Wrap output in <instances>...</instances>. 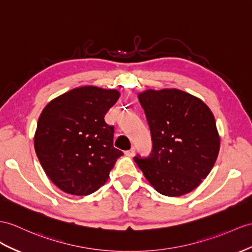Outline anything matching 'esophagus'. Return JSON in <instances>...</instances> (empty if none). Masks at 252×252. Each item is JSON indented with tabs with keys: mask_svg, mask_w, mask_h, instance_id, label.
<instances>
[{
	"mask_svg": "<svg viewBox=\"0 0 252 252\" xmlns=\"http://www.w3.org/2000/svg\"><path fill=\"white\" fill-rule=\"evenodd\" d=\"M126 155H128V156H134V155H136V149H134V147H131L129 151L126 152Z\"/></svg>",
	"mask_w": 252,
	"mask_h": 252,
	"instance_id": "obj_1",
	"label": "esophagus"
}]
</instances>
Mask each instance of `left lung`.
<instances>
[{"instance_id": "left-lung-1", "label": "left lung", "mask_w": 252, "mask_h": 252, "mask_svg": "<svg viewBox=\"0 0 252 252\" xmlns=\"http://www.w3.org/2000/svg\"><path fill=\"white\" fill-rule=\"evenodd\" d=\"M120 92L92 85L72 89L42 110L34 136L38 160L62 191L89 195L105 185L123 153L105 121Z\"/></svg>"}]
</instances>
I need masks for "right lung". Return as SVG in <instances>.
Masks as SVG:
<instances>
[{"label": "right lung", "instance_id": "1", "mask_svg": "<svg viewBox=\"0 0 252 252\" xmlns=\"http://www.w3.org/2000/svg\"><path fill=\"white\" fill-rule=\"evenodd\" d=\"M153 149L134 162L159 193L180 197L197 188L213 169L220 149L216 122L205 103L180 90L139 94Z\"/></svg>", "mask_w": 252, "mask_h": 252}]
</instances>
